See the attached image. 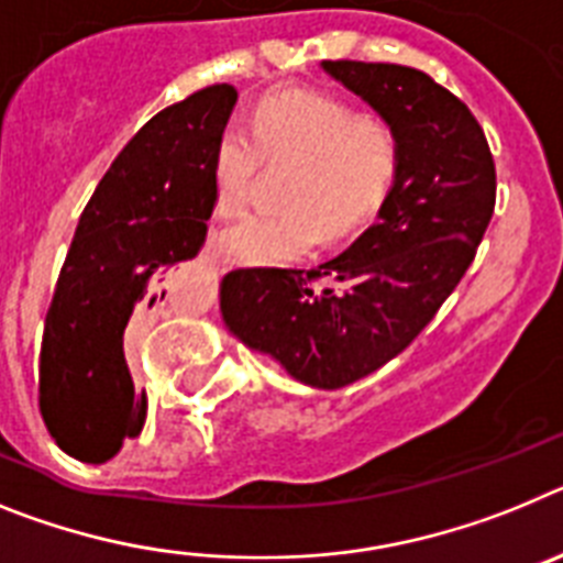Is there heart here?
<instances>
[{"mask_svg": "<svg viewBox=\"0 0 563 563\" xmlns=\"http://www.w3.org/2000/svg\"><path fill=\"white\" fill-rule=\"evenodd\" d=\"M263 155L297 161L286 212H246L221 232L229 261L275 266L297 261L325 238L351 232L388 195L399 164L397 135L376 119H360L345 101L322 92H283L263 101L252 130L232 121L214 146V200L221 212L243 207Z\"/></svg>", "mask_w": 563, "mask_h": 563, "instance_id": "b5f03b06", "label": "heart"}]
</instances>
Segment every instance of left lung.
I'll return each mask as SVG.
<instances>
[{"label":"left lung","instance_id":"8db88e82","mask_svg":"<svg viewBox=\"0 0 563 563\" xmlns=\"http://www.w3.org/2000/svg\"><path fill=\"white\" fill-rule=\"evenodd\" d=\"M320 67L394 130V184L376 221L311 272H229L221 320L291 379L334 390L408 349L456 288L493 218L496 166L473 112L428 73L371 62ZM311 279L330 286L314 289Z\"/></svg>","mask_w":563,"mask_h":563}]
</instances>
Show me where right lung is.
Wrapping results in <instances>:
<instances>
[{"mask_svg": "<svg viewBox=\"0 0 563 563\" xmlns=\"http://www.w3.org/2000/svg\"><path fill=\"white\" fill-rule=\"evenodd\" d=\"M234 104L232 85H212L161 110L78 218L38 354L42 419L78 462H110L144 428L146 394L135 388L126 345L169 306V268L207 238L214 146Z\"/></svg>", "mask_w": 563, "mask_h": 563, "instance_id": "1", "label": "right lung"}]
</instances>
